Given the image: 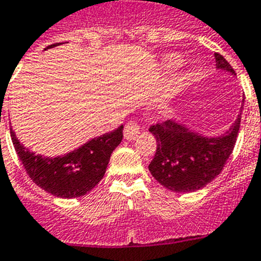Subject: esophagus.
<instances>
[{
	"label": "esophagus",
	"instance_id": "1",
	"mask_svg": "<svg viewBox=\"0 0 261 261\" xmlns=\"http://www.w3.org/2000/svg\"><path fill=\"white\" fill-rule=\"evenodd\" d=\"M140 131V124L135 121H130L124 126V138L127 140L135 139Z\"/></svg>",
	"mask_w": 261,
	"mask_h": 261
}]
</instances>
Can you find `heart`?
Instances as JSON below:
<instances>
[{
    "label": "heart",
    "mask_w": 261,
    "mask_h": 261,
    "mask_svg": "<svg viewBox=\"0 0 261 261\" xmlns=\"http://www.w3.org/2000/svg\"><path fill=\"white\" fill-rule=\"evenodd\" d=\"M178 63H180V59H178V56L171 55V56H168V58H167V65H168L169 68L177 67Z\"/></svg>",
    "instance_id": "heart-1"
}]
</instances>
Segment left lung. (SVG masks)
Returning a JSON list of instances; mask_svg holds the SVG:
<instances>
[{"label":"left lung","mask_w":261,"mask_h":261,"mask_svg":"<svg viewBox=\"0 0 261 261\" xmlns=\"http://www.w3.org/2000/svg\"><path fill=\"white\" fill-rule=\"evenodd\" d=\"M217 68L235 73L221 54L215 52ZM244 103V99H243ZM243 106L240 108V112ZM242 113L230 130L221 137L206 138L173 121L151 124L156 138V153L148 169L159 184L178 193L196 192L214 180L232 153Z\"/></svg>","instance_id":"left-lung-1"}]
</instances>
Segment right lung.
<instances>
[{"label":"right lung","instance_id":"obj_1","mask_svg":"<svg viewBox=\"0 0 261 261\" xmlns=\"http://www.w3.org/2000/svg\"><path fill=\"white\" fill-rule=\"evenodd\" d=\"M10 135L18 158L38 187L60 198H74L87 194L102 180L110 155L122 142L123 126L58 158L35 155L22 146L11 128Z\"/></svg>","mask_w":261,"mask_h":261}]
</instances>
